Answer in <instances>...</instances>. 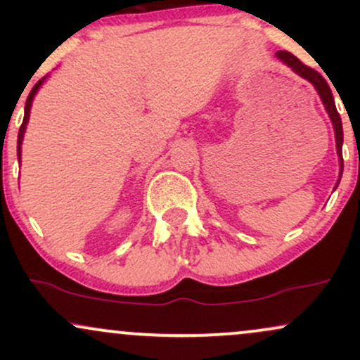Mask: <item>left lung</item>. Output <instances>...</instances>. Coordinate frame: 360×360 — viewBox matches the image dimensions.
I'll list each match as a JSON object with an SVG mask.
<instances>
[{"mask_svg": "<svg viewBox=\"0 0 360 360\" xmlns=\"http://www.w3.org/2000/svg\"><path fill=\"white\" fill-rule=\"evenodd\" d=\"M276 57L283 62L284 65H288L292 72L298 74L300 77L307 79L309 84H313V88L316 89L318 96H320L321 103H323L326 113H328L330 120H332L333 125V131H335V143H337V154H338V164H340V174H338V181L335 184V188L340 183L342 177V171H344V159H342V143H344V130H342V120L340 115H338L337 106H335V100H333L332 89H330L328 82L323 79L321 74H318L316 71H313L311 68L304 65L298 57H295L292 53H289L286 51H278L276 52Z\"/></svg>", "mask_w": 360, "mask_h": 360, "instance_id": "obj_1", "label": "left lung"}]
</instances>
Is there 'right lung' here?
Segmentation results:
<instances>
[{
  "label": "right lung",
  "mask_w": 360,
  "mask_h": 360,
  "mask_svg": "<svg viewBox=\"0 0 360 360\" xmlns=\"http://www.w3.org/2000/svg\"><path fill=\"white\" fill-rule=\"evenodd\" d=\"M47 77H49V76H45V77H42V79H40L39 82H37L34 88H32L30 94H28L27 103H25V117H23V123H22V127H20V131H18V142H16V155H18V162H22V143H23V137H25V130H27V123H28V120H30L32 103H34V98H35L37 91L40 89V86L44 84Z\"/></svg>",
  "instance_id": "obj_1"
}]
</instances>
